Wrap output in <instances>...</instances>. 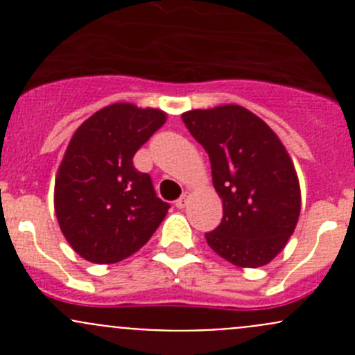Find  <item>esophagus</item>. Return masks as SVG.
<instances>
[{
	"label": "esophagus",
	"instance_id": "34e87169",
	"mask_svg": "<svg viewBox=\"0 0 355 355\" xmlns=\"http://www.w3.org/2000/svg\"><path fill=\"white\" fill-rule=\"evenodd\" d=\"M187 200H189V194H182L180 198L175 200V206H177L178 209H184V207L187 206Z\"/></svg>",
	"mask_w": 355,
	"mask_h": 355
}]
</instances>
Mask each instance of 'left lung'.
Instances as JSON below:
<instances>
[{
  "mask_svg": "<svg viewBox=\"0 0 355 355\" xmlns=\"http://www.w3.org/2000/svg\"><path fill=\"white\" fill-rule=\"evenodd\" d=\"M206 149L223 218L206 242L241 268H259L284 249L300 213V189L288 153L273 130L237 105L182 114Z\"/></svg>",
  "mask_w": 355,
  "mask_h": 355,
  "instance_id": "left-lung-1",
  "label": "left lung"
}]
</instances>
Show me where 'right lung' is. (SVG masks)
<instances>
[{"instance_id":"1","label":"right lung","mask_w":355,"mask_h":355,"mask_svg":"<svg viewBox=\"0 0 355 355\" xmlns=\"http://www.w3.org/2000/svg\"><path fill=\"white\" fill-rule=\"evenodd\" d=\"M164 120L159 110L116 103L71 137L55 182V211L68 244L84 259L111 264L132 256L166 216L170 204L132 161Z\"/></svg>"}]
</instances>
